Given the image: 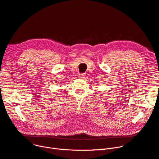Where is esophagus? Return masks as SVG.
<instances>
[{"label": "esophagus", "mask_w": 159, "mask_h": 159, "mask_svg": "<svg viewBox=\"0 0 159 159\" xmlns=\"http://www.w3.org/2000/svg\"><path fill=\"white\" fill-rule=\"evenodd\" d=\"M85 76H86V73H80L79 75V77L80 78V79H84L85 77Z\"/></svg>", "instance_id": "esophagus-1"}]
</instances>
